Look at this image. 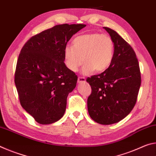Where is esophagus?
Instances as JSON below:
<instances>
[{
  "mask_svg": "<svg viewBox=\"0 0 156 156\" xmlns=\"http://www.w3.org/2000/svg\"><path fill=\"white\" fill-rule=\"evenodd\" d=\"M86 81L85 78L84 77H78V83H84V82Z\"/></svg>",
  "mask_w": 156,
  "mask_h": 156,
  "instance_id": "34e87169",
  "label": "esophagus"
}]
</instances>
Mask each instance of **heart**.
<instances>
[{
	"instance_id": "b5f03b06",
	"label": "heart",
	"mask_w": 156,
	"mask_h": 156,
	"mask_svg": "<svg viewBox=\"0 0 156 156\" xmlns=\"http://www.w3.org/2000/svg\"><path fill=\"white\" fill-rule=\"evenodd\" d=\"M114 55L112 39L106 34L90 33L76 36L72 46L64 48L65 64L72 72H77L84 62L83 73L90 74L95 70L104 72L112 64Z\"/></svg>"
}]
</instances>
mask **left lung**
<instances>
[{
    "instance_id": "1",
    "label": "left lung",
    "mask_w": 156,
    "mask_h": 156,
    "mask_svg": "<svg viewBox=\"0 0 156 156\" xmlns=\"http://www.w3.org/2000/svg\"><path fill=\"white\" fill-rule=\"evenodd\" d=\"M103 28L113 42L114 55L105 72L87 79L91 87L87 108L95 122L112 125L125 118L135 106L141 75L138 60L130 44L114 30Z\"/></svg>"
}]
</instances>
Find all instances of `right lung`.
<instances>
[{
  "label": "right lung",
  "mask_w": 156,
  "mask_h": 156,
  "mask_svg": "<svg viewBox=\"0 0 156 156\" xmlns=\"http://www.w3.org/2000/svg\"><path fill=\"white\" fill-rule=\"evenodd\" d=\"M85 26L56 25L33 36L21 49L15 84L21 106L39 124L54 123L64 115L68 94L78 80L65 64L64 48Z\"/></svg>",
  "instance_id": "add662e5"
}]
</instances>
